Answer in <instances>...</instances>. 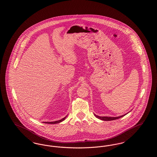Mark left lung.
Masks as SVG:
<instances>
[{
    "mask_svg": "<svg viewBox=\"0 0 157 157\" xmlns=\"http://www.w3.org/2000/svg\"><path fill=\"white\" fill-rule=\"evenodd\" d=\"M126 114H124L123 115H121V116H119V117H99V116H98L97 115L94 114V115L98 118L99 120H102V121H113V120H117V119H119L120 118L125 116Z\"/></svg>",
    "mask_w": 157,
    "mask_h": 157,
    "instance_id": "obj_1",
    "label": "left lung"
}]
</instances>
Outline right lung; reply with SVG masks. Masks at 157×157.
Segmentation results:
<instances>
[{
  "label": "right lung",
  "mask_w": 157,
  "mask_h": 157,
  "mask_svg": "<svg viewBox=\"0 0 157 157\" xmlns=\"http://www.w3.org/2000/svg\"><path fill=\"white\" fill-rule=\"evenodd\" d=\"M67 115L66 116V117H65L63 118H62V119H61V120H58V121H53V122H43V123H45V124H58V123H60V122H62L63 121H64V120L66 119V118L67 117Z\"/></svg>",
  "instance_id": "add662e5"
}]
</instances>
